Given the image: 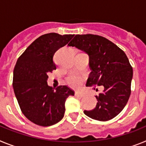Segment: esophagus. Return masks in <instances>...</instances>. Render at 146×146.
<instances>
[{
	"instance_id": "34e87169",
	"label": "esophagus",
	"mask_w": 146,
	"mask_h": 146,
	"mask_svg": "<svg viewBox=\"0 0 146 146\" xmlns=\"http://www.w3.org/2000/svg\"><path fill=\"white\" fill-rule=\"evenodd\" d=\"M75 96H79V97H82V96H85V94L82 92H79V91H77L75 92Z\"/></svg>"
}]
</instances>
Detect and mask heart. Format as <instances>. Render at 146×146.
Masks as SVG:
<instances>
[{
  "mask_svg": "<svg viewBox=\"0 0 146 146\" xmlns=\"http://www.w3.org/2000/svg\"><path fill=\"white\" fill-rule=\"evenodd\" d=\"M83 82V77L76 74H72L66 77V82L71 87L77 88L80 87Z\"/></svg>",
  "mask_w": 146,
  "mask_h": 146,
  "instance_id": "b5f03b06",
  "label": "heart"
}]
</instances>
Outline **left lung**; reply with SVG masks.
<instances>
[{
  "instance_id": "8db88e82",
  "label": "left lung",
  "mask_w": 146,
  "mask_h": 146,
  "mask_svg": "<svg viewBox=\"0 0 146 146\" xmlns=\"http://www.w3.org/2000/svg\"><path fill=\"white\" fill-rule=\"evenodd\" d=\"M68 45L88 55L91 72L86 86L104 87L103 92L96 96V108L84 110V113L100 121L115 118L126 106L131 94L133 69L125 52L108 38L94 34L76 35Z\"/></svg>"
}]
</instances>
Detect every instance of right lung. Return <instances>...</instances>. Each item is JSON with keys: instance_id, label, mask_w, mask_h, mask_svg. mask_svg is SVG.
<instances>
[{"instance_id": "add662e5", "label": "right lung", "mask_w": 146, "mask_h": 146, "mask_svg": "<svg viewBox=\"0 0 146 146\" xmlns=\"http://www.w3.org/2000/svg\"><path fill=\"white\" fill-rule=\"evenodd\" d=\"M74 35H42L25 50L15 65L13 88L22 112L29 121L42 126L57 123L65 113V102L74 92L66 86L47 85L49 72L56 69L55 52Z\"/></svg>"}]
</instances>
